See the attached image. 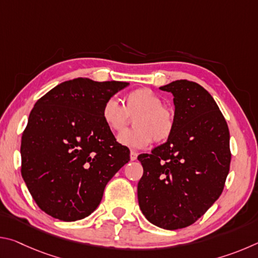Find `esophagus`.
<instances>
[{"label":"esophagus","instance_id":"34e87169","mask_svg":"<svg viewBox=\"0 0 258 258\" xmlns=\"http://www.w3.org/2000/svg\"><path fill=\"white\" fill-rule=\"evenodd\" d=\"M137 158H138V154L135 151H131V154H130V159L131 160H137Z\"/></svg>","mask_w":258,"mask_h":258}]
</instances>
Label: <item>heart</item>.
I'll list each match as a JSON object with an SVG mask.
<instances>
[{
  "instance_id": "b5f03b06",
  "label": "heart",
  "mask_w": 258,
  "mask_h": 258,
  "mask_svg": "<svg viewBox=\"0 0 258 258\" xmlns=\"http://www.w3.org/2000/svg\"><path fill=\"white\" fill-rule=\"evenodd\" d=\"M101 117L112 132H120L134 119V130L118 135L121 146L141 149L156 141H164L172 134L174 117L169 109L163 106V100L149 89H138L125 98V106L116 98H109L103 103Z\"/></svg>"
}]
</instances>
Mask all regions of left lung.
Here are the masks:
<instances>
[{
  "label": "left lung",
  "mask_w": 258,
  "mask_h": 258,
  "mask_svg": "<svg viewBox=\"0 0 258 258\" xmlns=\"http://www.w3.org/2000/svg\"><path fill=\"white\" fill-rule=\"evenodd\" d=\"M159 89L173 94L174 127L164 145L138 156V199L150 223L177 230L194 224L223 191L230 133L215 100L197 83L178 80Z\"/></svg>",
  "instance_id": "obj_1"
}]
</instances>
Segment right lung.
<instances>
[{
  "mask_svg": "<svg viewBox=\"0 0 258 258\" xmlns=\"http://www.w3.org/2000/svg\"><path fill=\"white\" fill-rule=\"evenodd\" d=\"M130 83L78 77L35 103L21 138V175L35 203L60 221L93 213L104 187L130 161L101 117L103 103Z\"/></svg>",
  "mask_w": 258,
  "mask_h": 258,
  "instance_id": "right-lung-1",
  "label": "right lung"
}]
</instances>
